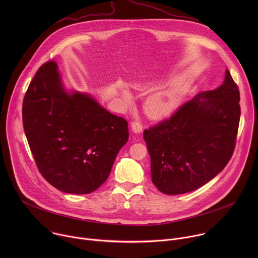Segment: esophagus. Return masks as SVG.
<instances>
[{
    "mask_svg": "<svg viewBox=\"0 0 258 258\" xmlns=\"http://www.w3.org/2000/svg\"><path fill=\"white\" fill-rule=\"evenodd\" d=\"M131 125H132V130H133V132H134L135 134H140V133H142L143 126H142L141 122L135 120V121H132Z\"/></svg>",
    "mask_w": 258,
    "mask_h": 258,
    "instance_id": "34e87169",
    "label": "esophagus"
}]
</instances>
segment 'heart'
<instances>
[{"instance_id":"obj_1","label":"heart","mask_w":258,"mask_h":258,"mask_svg":"<svg viewBox=\"0 0 258 258\" xmlns=\"http://www.w3.org/2000/svg\"><path fill=\"white\" fill-rule=\"evenodd\" d=\"M122 96L125 100H128L127 93L124 92ZM179 102V96L173 91L158 92L146 100L145 111L152 118H164L175 111Z\"/></svg>"}]
</instances>
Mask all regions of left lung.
<instances>
[{"mask_svg":"<svg viewBox=\"0 0 258 258\" xmlns=\"http://www.w3.org/2000/svg\"><path fill=\"white\" fill-rule=\"evenodd\" d=\"M239 89L226 70L224 84L181 105L170 118L144 131L151 176L166 195L194 191L222 171L237 139Z\"/></svg>","mask_w":258,"mask_h":258,"instance_id":"8db88e82","label":"left lung"}]
</instances>
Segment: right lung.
Masks as SVG:
<instances>
[{
    "label": "right lung",
    "instance_id": "1",
    "mask_svg": "<svg viewBox=\"0 0 258 258\" xmlns=\"http://www.w3.org/2000/svg\"><path fill=\"white\" fill-rule=\"evenodd\" d=\"M22 119L40 172L69 194L97 190L128 140L124 118L107 111L89 94L64 89L54 61L43 64L30 82Z\"/></svg>",
    "mask_w": 258,
    "mask_h": 258
}]
</instances>
